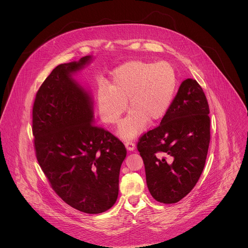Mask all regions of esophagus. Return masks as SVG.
<instances>
[{
	"instance_id": "esophagus-1",
	"label": "esophagus",
	"mask_w": 248,
	"mask_h": 248,
	"mask_svg": "<svg viewBox=\"0 0 248 248\" xmlns=\"http://www.w3.org/2000/svg\"><path fill=\"white\" fill-rule=\"evenodd\" d=\"M125 148L127 151H133L135 149V144L132 142V141H127L125 143Z\"/></svg>"
}]
</instances>
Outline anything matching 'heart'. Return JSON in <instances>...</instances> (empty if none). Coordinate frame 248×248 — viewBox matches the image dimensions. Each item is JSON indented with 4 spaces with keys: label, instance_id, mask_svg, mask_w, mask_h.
I'll use <instances>...</instances> for the list:
<instances>
[{
    "label": "heart",
    "instance_id": "1",
    "mask_svg": "<svg viewBox=\"0 0 248 248\" xmlns=\"http://www.w3.org/2000/svg\"><path fill=\"white\" fill-rule=\"evenodd\" d=\"M176 86L172 66L164 61L156 63L146 61H128L115 68L111 85L102 84L97 91V104L102 120L107 124L121 123L118 135L129 140L151 123L162 120L168 113Z\"/></svg>",
    "mask_w": 248,
    "mask_h": 248
}]
</instances>
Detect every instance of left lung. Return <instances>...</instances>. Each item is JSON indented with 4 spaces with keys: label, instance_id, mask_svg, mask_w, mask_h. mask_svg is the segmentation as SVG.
<instances>
[{
    "label": "left lung",
    "instance_id": "8db88e82",
    "mask_svg": "<svg viewBox=\"0 0 248 248\" xmlns=\"http://www.w3.org/2000/svg\"><path fill=\"white\" fill-rule=\"evenodd\" d=\"M209 106L195 79L184 80L160 125L140 137L146 183L154 199L176 203L198 182L210 143Z\"/></svg>",
    "mask_w": 248,
    "mask_h": 248
}]
</instances>
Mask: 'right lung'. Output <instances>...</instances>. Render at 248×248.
Masks as SVG:
<instances>
[{"label":"right lung","mask_w":248,"mask_h":248,"mask_svg":"<svg viewBox=\"0 0 248 248\" xmlns=\"http://www.w3.org/2000/svg\"><path fill=\"white\" fill-rule=\"evenodd\" d=\"M92 56L56 66L40 86L32 112L37 161L55 192L69 206L100 214L117 201L126 149L94 124L93 98L74 76Z\"/></svg>","instance_id":"right-lung-1"}]
</instances>
